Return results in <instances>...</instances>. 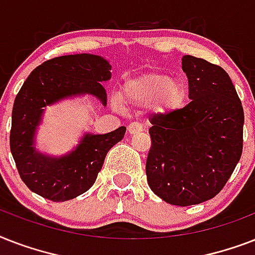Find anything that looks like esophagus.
<instances>
[{
    "label": "esophagus",
    "mask_w": 255,
    "mask_h": 255,
    "mask_svg": "<svg viewBox=\"0 0 255 255\" xmlns=\"http://www.w3.org/2000/svg\"><path fill=\"white\" fill-rule=\"evenodd\" d=\"M143 131V126L137 122H132L129 126H128V132L131 133V135H135V133H139V132Z\"/></svg>",
    "instance_id": "34e87169"
}]
</instances>
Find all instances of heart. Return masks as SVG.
Listing matches in <instances>:
<instances>
[{"label":"heart","mask_w":255,"mask_h":255,"mask_svg":"<svg viewBox=\"0 0 255 255\" xmlns=\"http://www.w3.org/2000/svg\"><path fill=\"white\" fill-rule=\"evenodd\" d=\"M185 98V83L159 71L140 74L123 86V100L133 108L153 106L157 112L173 111L181 107Z\"/></svg>","instance_id":"obj_1"}]
</instances>
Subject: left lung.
<instances>
[{
	"label": "left lung",
	"mask_w": 255,
	"mask_h": 255,
	"mask_svg": "<svg viewBox=\"0 0 255 255\" xmlns=\"http://www.w3.org/2000/svg\"><path fill=\"white\" fill-rule=\"evenodd\" d=\"M185 107L151 118L145 173L156 196L172 205L201 204L221 192L242 155L244 108L225 70L182 57Z\"/></svg>",
	"instance_id": "8db88e82"
}]
</instances>
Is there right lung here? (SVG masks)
Segmentation results:
<instances>
[{"label": "right lung", "instance_id": "obj_1", "mask_svg": "<svg viewBox=\"0 0 255 255\" xmlns=\"http://www.w3.org/2000/svg\"><path fill=\"white\" fill-rule=\"evenodd\" d=\"M111 65L94 54L63 55L31 71L15 96L11 112L10 151L22 181L30 190L61 202L87 192L102 169L107 152L124 137L126 127L104 135L85 133L67 155L49 156L35 149V132L46 106L78 95H92L103 106V82L111 79Z\"/></svg>", "mask_w": 255, "mask_h": 255}]
</instances>
